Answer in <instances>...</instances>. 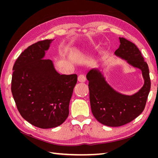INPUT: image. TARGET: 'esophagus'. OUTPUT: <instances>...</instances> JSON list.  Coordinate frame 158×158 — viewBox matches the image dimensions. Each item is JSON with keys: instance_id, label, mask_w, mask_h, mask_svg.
I'll list each match as a JSON object with an SVG mask.
<instances>
[{"instance_id": "1", "label": "esophagus", "mask_w": 158, "mask_h": 158, "mask_svg": "<svg viewBox=\"0 0 158 158\" xmlns=\"http://www.w3.org/2000/svg\"><path fill=\"white\" fill-rule=\"evenodd\" d=\"M78 80L80 82H85V77L84 74H80L78 77Z\"/></svg>"}]
</instances>
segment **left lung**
<instances>
[{
  "label": "left lung",
  "mask_w": 158,
  "mask_h": 158,
  "mask_svg": "<svg viewBox=\"0 0 158 158\" xmlns=\"http://www.w3.org/2000/svg\"><path fill=\"white\" fill-rule=\"evenodd\" d=\"M121 44L114 55L125 59L131 66L142 70L144 85L136 94L123 95L116 92L106 82L98 69L90 70L86 78L89 81V101L94 117L104 125L120 127L131 122L144 111L151 82L148 64L136 45L124 37H119Z\"/></svg>",
  "instance_id": "obj_1"
}]
</instances>
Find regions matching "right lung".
I'll use <instances>...</instances> for the list:
<instances>
[{"label": "right lung", "instance_id": "add662e5", "mask_svg": "<svg viewBox=\"0 0 158 158\" xmlns=\"http://www.w3.org/2000/svg\"><path fill=\"white\" fill-rule=\"evenodd\" d=\"M53 40L40 41L23 51L13 66L11 91L21 116L41 128L56 127L69 114L76 74H60L44 59Z\"/></svg>", "mask_w": 158, "mask_h": 158}]
</instances>
